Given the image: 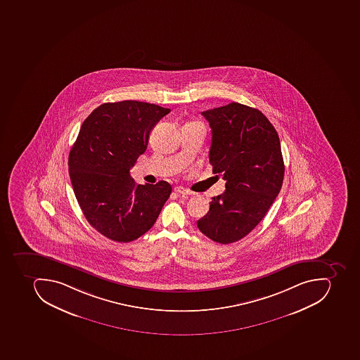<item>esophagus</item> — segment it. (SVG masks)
Segmentation results:
<instances>
[{"instance_id": "esophagus-1", "label": "esophagus", "mask_w": 360, "mask_h": 360, "mask_svg": "<svg viewBox=\"0 0 360 360\" xmlns=\"http://www.w3.org/2000/svg\"><path fill=\"white\" fill-rule=\"evenodd\" d=\"M174 192H175L176 194H179V195H191V194H192V192H189V191H187V189H185L184 187H175V188H174Z\"/></svg>"}]
</instances>
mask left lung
Wrapping results in <instances>:
<instances>
[{
	"label": "left lung",
	"mask_w": 360,
	"mask_h": 360,
	"mask_svg": "<svg viewBox=\"0 0 360 360\" xmlns=\"http://www.w3.org/2000/svg\"><path fill=\"white\" fill-rule=\"evenodd\" d=\"M202 115L212 129L210 162L226 189L212 198L198 227L214 242L230 244L248 236L278 196L284 176L281 143L274 124L249 105L231 103Z\"/></svg>",
	"instance_id": "left-lung-1"
}]
</instances>
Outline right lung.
Instances as JSON below:
<instances>
[{
	"label": "right lung",
	"mask_w": 360,
	"mask_h": 360,
	"mask_svg": "<svg viewBox=\"0 0 360 360\" xmlns=\"http://www.w3.org/2000/svg\"><path fill=\"white\" fill-rule=\"evenodd\" d=\"M171 109L136 101L107 103L86 117L69 154V174L86 221L109 240L127 243L155 224L171 184L138 185L130 169L155 124Z\"/></svg>",
	"instance_id": "1"
}]
</instances>
